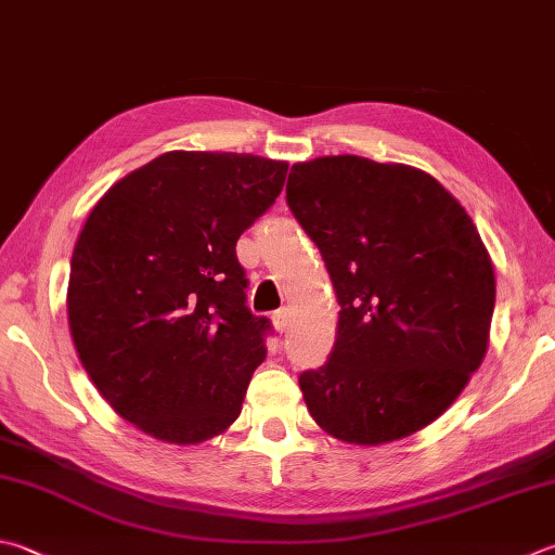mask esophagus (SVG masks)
<instances>
[{
	"mask_svg": "<svg viewBox=\"0 0 555 555\" xmlns=\"http://www.w3.org/2000/svg\"><path fill=\"white\" fill-rule=\"evenodd\" d=\"M273 326H275L280 333H285V328L289 326V311H287V309H278V311L273 313Z\"/></svg>",
	"mask_w": 555,
	"mask_h": 555,
	"instance_id": "1",
	"label": "esophagus"
}]
</instances>
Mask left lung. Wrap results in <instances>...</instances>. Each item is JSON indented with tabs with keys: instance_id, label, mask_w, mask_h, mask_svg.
I'll return each instance as SVG.
<instances>
[{
	"instance_id": "1",
	"label": "left lung",
	"mask_w": 555,
	"mask_h": 555,
	"mask_svg": "<svg viewBox=\"0 0 555 555\" xmlns=\"http://www.w3.org/2000/svg\"><path fill=\"white\" fill-rule=\"evenodd\" d=\"M287 205L340 307L328 362L299 374L311 417L364 447L423 430L488 350L495 273L472 217L430 173L352 154L292 166Z\"/></svg>"
}]
</instances>
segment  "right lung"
I'll return each mask as SVG.
<instances>
[{"mask_svg": "<svg viewBox=\"0 0 555 555\" xmlns=\"http://www.w3.org/2000/svg\"><path fill=\"white\" fill-rule=\"evenodd\" d=\"M287 162L166 152L93 205L69 263L83 370L125 421L197 444L232 425L266 360L236 242L275 203Z\"/></svg>", "mask_w": 555, "mask_h": 555, "instance_id": "obj_1", "label": "right lung"}]
</instances>
